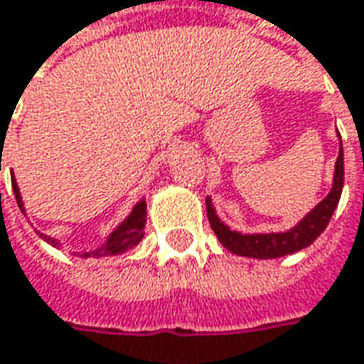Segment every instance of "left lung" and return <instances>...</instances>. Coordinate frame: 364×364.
I'll use <instances>...</instances> for the list:
<instances>
[{
  "label": "left lung",
  "instance_id": "obj_1",
  "mask_svg": "<svg viewBox=\"0 0 364 364\" xmlns=\"http://www.w3.org/2000/svg\"><path fill=\"white\" fill-rule=\"evenodd\" d=\"M343 146V144H341ZM344 184V156L343 147L336 160V170H334V186L328 192V196L316 206L308 217L301 220L298 227H294L287 232H269V235H241V232L231 231L227 225L220 223V218L215 215V208L210 204V198H206V213L210 227L218 237V241L225 245L229 251L237 255L255 259H275L296 253L304 247L312 245L322 235V231L328 227L330 217L334 208L338 206L341 194H343Z\"/></svg>",
  "mask_w": 364,
  "mask_h": 364
}]
</instances>
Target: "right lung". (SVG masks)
Here are the masks:
<instances>
[{
  "instance_id": "right-lung-1",
  "label": "right lung",
  "mask_w": 364,
  "mask_h": 364,
  "mask_svg": "<svg viewBox=\"0 0 364 364\" xmlns=\"http://www.w3.org/2000/svg\"><path fill=\"white\" fill-rule=\"evenodd\" d=\"M11 186H14L16 200H18V204H20L21 213H23V204H21L18 184H16V182H11ZM144 225H146V203H139L135 208H133L132 215L125 218L115 231L109 235L107 243L103 245L99 251L85 253V257H91V255H97V257H107V255H121V253H125L127 249H132L133 245H137L139 241H141V237H144ZM50 243H54V241H50Z\"/></svg>"
}]
</instances>
